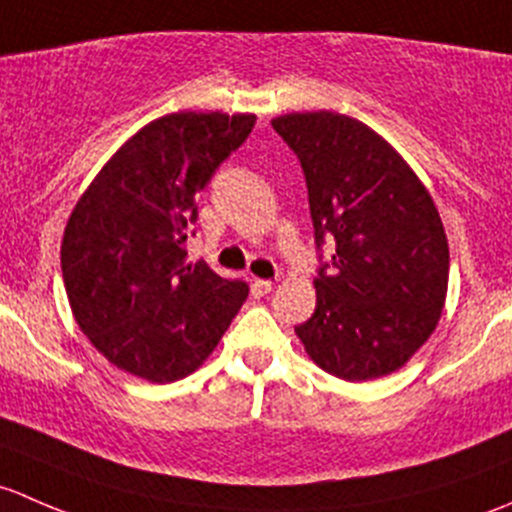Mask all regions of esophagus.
<instances>
[{"label": "esophagus", "instance_id": "obj_1", "mask_svg": "<svg viewBox=\"0 0 512 512\" xmlns=\"http://www.w3.org/2000/svg\"><path fill=\"white\" fill-rule=\"evenodd\" d=\"M272 292V280H252V297H265Z\"/></svg>", "mask_w": 512, "mask_h": 512}]
</instances>
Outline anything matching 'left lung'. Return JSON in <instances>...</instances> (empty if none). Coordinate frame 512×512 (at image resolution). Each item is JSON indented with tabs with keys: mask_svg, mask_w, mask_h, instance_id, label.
<instances>
[{
	"mask_svg": "<svg viewBox=\"0 0 512 512\" xmlns=\"http://www.w3.org/2000/svg\"><path fill=\"white\" fill-rule=\"evenodd\" d=\"M302 165L319 270L317 307L294 327L307 354L347 381L379 379L414 356L441 317L448 240L404 158L334 111L272 121ZM333 242L332 261L323 245Z\"/></svg>",
	"mask_w": 512,
	"mask_h": 512,
	"instance_id": "1",
	"label": "left lung"
}]
</instances>
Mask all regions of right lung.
<instances>
[{"label":"right lung","instance_id":"obj_1","mask_svg":"<svg viewBox=\"0 0 512 512\" xmlns=\"http://www.w3.org/2000/svg\"><path fill=\"white\" fill-rule=\"evenodd\" d=\"M255 128L252 113H170L116 153L71 213L61 272L79 327L118 369L168 384L198 369L247 299L190 265L198 193Z\"/></svg>","mask_w":512,"mask_h":512}]
</instances>
